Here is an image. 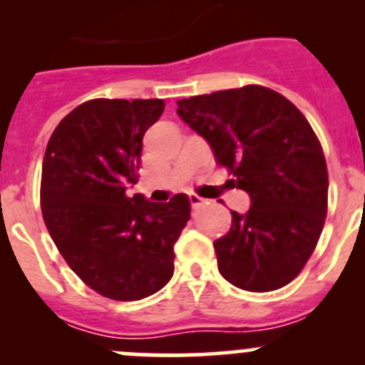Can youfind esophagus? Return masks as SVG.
Instances as JSON below:
<instances>
[{"label": "esophagus", "instance_id": "esophagus-1", "mask_svg": "<svg viewBox=\"0 0 365 365\" xmlns=\"http://www.w3.org/2000/svg\"><path fill=\"white\" fill-rule=\"evenodd\" d=\"M189 200H190V205H192L194 206V208H197V206H200V205H203V197H201V196H197V194H189Z\"/></svg>", "mask_w": 365, "mask_h": 365}]
</instances>
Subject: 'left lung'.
I'll list each match as a JSON object with an SVG mask.
<instances>
[{
    "mask_svg": "<svg viewBox=\"0 0 365 365\" xmlns=\"http://www.w3.org/2000/svg\"><path fill=\"white\" fill-rule=\"evenodd\" d=\"M178 116L205 138L245 190L251 208L231 212L213 242L219 272L245 292H274L300 274L322 235L329 173L322 145L292 102L264 86L182 98Z\"/></svg>",
    "mask_w": 365,
    "mask_h": 365,
    "instance_id": "1",
    "label": "left lung"
}]
</instances>
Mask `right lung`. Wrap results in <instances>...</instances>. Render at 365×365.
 Instances as JSON below:
<instances>
[{
  "mask_svg": "<svg viewBox=\"0 0 365 365\" xmlns=\"http://www.w3.org/2000/svg\"><path fill=\"white\" fill-rule=\"evenodd\" d=\"M162 113L160 98L88 101L60 121L43 155L47 231L81 281L113 300H141L168 284L190 219L185 194L169 203L125 194L138 183L143 135Z\"/></svg>",
  "mask_w": 365,
  "mask_h": 365,
  "instance_id": "obj_1",
  "label": "right lung"
}]
</instances>
